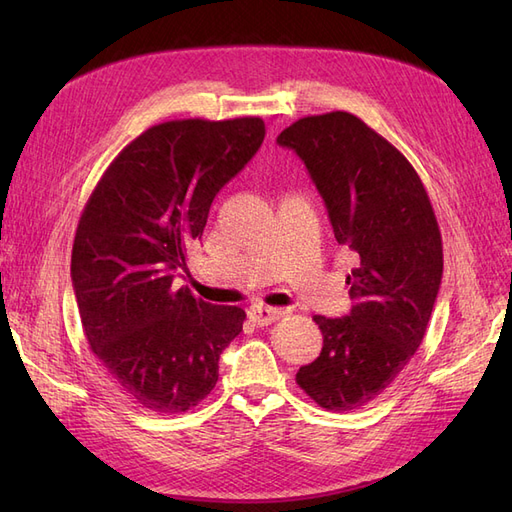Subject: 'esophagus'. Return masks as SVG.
I'll use <instances>...</instances> for the list:
<instances>
[{"mask_svg": "<svg viewBox=\"0 0 512 512\" xmlns=\"http://www.w3.org/2000/svg\"><path fill=\"white\" fill-rule=\"evenodd\" d=\"M247 316H250V320L256 324V327H267V324L280 320L284 312L275 307H252L250 312H247Z\"/></svg>", "mask_w": 512, "mask_h": 512, "instance_id": "34e87169", "label": "esophagus"}]
</instances>
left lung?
I'll return each mask as SVG.
<instances>
[{
  "label": "left lung",
  "mask_w": 512,
  "mask_h": 512,
  "mask_svg": "<svg viewBox=\"0 0 512 512\" xmlns=\"http://www.w3.org/2000/svg\"><path fill=\"white\" fill-rule=\"evenodd\" d=\"M277 143L305 162L339 245L359 256L346 318L314 316L322 352L297 371L320 408L367 406L421 346L442 282V237L425 185L395 145L346 111L294 121Z\"/></svg>",
  "instance_id": "8db88e82"
}]
</instances>
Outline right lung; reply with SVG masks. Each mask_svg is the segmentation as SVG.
Wrapping results in <instances>:
<instances>
[{
	"instance_id": "1",
	"label": "right lung",
	"mask_w": 512,
	"mask_h": 512,
	"mask_svg": "<svg viewBox=\"0 0 512 512\" xmlns=\"http://www.w3.org/2000/svg\"><path fill=\"white\" fill-rule=\"evenodd\" d=\"M262 138L260 117L158 123L119 151L83 209L70 271L87 344L145 410L198 406L243 329L241 307L175 290L173 277L203 237L215 194Z\"/></svg>"
}]
</instances>
